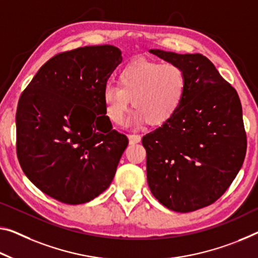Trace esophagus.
<instances>
[{
  "label": "esophagus",
  "instance_id": "1",
  "mask_svg": "<svg viewBox=\"0 0 258 258\" xmlns=\"http://www.w3.org/2000/svg\"><path fill=\"white\" fill-rule=\"evenodd\" d=\"M128 138H129L130 144H136V143H140L142 140L140 135H128Z\"/></svg>",
  "mask_w": 258,
  "mask_h": 258
}]
</instances>
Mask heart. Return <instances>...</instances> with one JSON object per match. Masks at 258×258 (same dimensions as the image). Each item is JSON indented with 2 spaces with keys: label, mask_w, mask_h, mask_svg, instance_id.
<instances>
[{
  "label": "heart",
  "mask_w": 258,
  "mask_h": 258,
  "mask_svg": "<svg viewBox=\"0 0 258 258\" xmlns=\"http://www.w3.org/2000/svg\"><path fill=\"white\" fill-rule=\"evenodd\" d=\"M187 91V76L181 67L137 58L118 71L117 86L107 85L102 104L114 124L124 122L132 100L133 121L161 125L179 112Z\"/></svg>",
  "instance_id": "heart-1"
}]
</instances>
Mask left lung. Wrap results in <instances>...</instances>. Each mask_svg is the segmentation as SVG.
Returning a JSON list of instances; mask_svg holds the SVG:
<instances>
[{
  "label": "left lung",
  "mask_w": 258,
  "mask_h": 258,
  "mask_svg": "<svg viewBox=\"0 0 258 258\" xmlns=\"http://www.w3.org/2000/svg\"><path fill=\"white\" fill-rule=\"evenodd\" d=\"M150 53L183 69L187 91L179 112L143 137L148 183L166 208L191 212L215 203L242 167V107L235 89L202 54Z\"/></svg>",
  "instance_id": "8db88e82"
}]
</instances>
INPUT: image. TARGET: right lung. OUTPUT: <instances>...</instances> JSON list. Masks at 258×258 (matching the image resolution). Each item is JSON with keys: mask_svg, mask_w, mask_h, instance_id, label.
<instances>
[{"mask_svg": "<svg viewBox=\"0 0 258 258\" xmlns=\"http://www.w3.org/2000/svg\"><path fill=\"white\" fill-rule=\"evenodd\" d=\"M121 61L112 45L57 54L19 98V164L35 187L62 203L83 204L104 192L128 146L102 104V91Z\"/></svg>", "mask_w": 258, "mask_h": 258, "instance_id": "1", "label": "right lung"}]
</instances>
